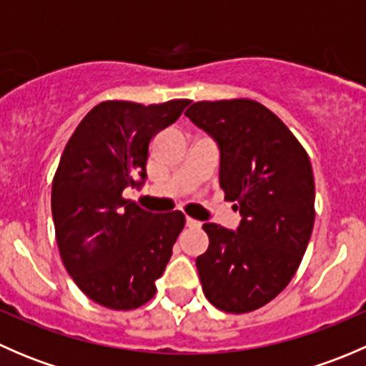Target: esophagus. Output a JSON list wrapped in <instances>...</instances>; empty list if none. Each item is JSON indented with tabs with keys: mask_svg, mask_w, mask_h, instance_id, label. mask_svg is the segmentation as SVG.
<instances>
[{
	"mask_svg": "<svg viewBox=\"0 0 366 366\" xmlns=\"http://www.w3.org/2000/svg\"><path fill=\"white\" fill-rule=\"evenodd\" d=\"M186 224H187V227H189V228H200V227H202L200 221L193 219V217H187V219H186Z\"/></svg>",
	"mask_w": 366,
	"mask_h": 366,
	"instance_id": "34e87169",
	"label": "esophagus"
}]
</instances>
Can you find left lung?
<instances>
[{"mask_svg": "<svg viewBox=\"0 0 366 366\" xmlns=\"http://www.w3.org/2000/svg\"><path fill=\"white\" fill-rule=\"evenodd\" d=\"M221 150L224 200L242 216L237 232L205 223L197 258L205 297L227 313L272 301L294 278L315 221V180L305 147L252 99L200 101L186 112Z\"/></svg>", "mask_w": 366, "mask_h": 366, "instance_id": "8db88e82", "label": "left lung"}]
</instances>
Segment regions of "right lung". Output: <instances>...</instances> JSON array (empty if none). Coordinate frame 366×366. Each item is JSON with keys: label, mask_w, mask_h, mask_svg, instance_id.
<instances>
[{"label": "right lung", "mask_w": 366, "mask_h": 366, "mask_svg": "<svg viewBox=\"0 0 366 366\" xmlns=\"http://www.w3.org/2000/svg\"><path fill=\"white\" fill-rule=\"evenodd\" d=\"M191 101H104L81 120L53 179L51 210L61 262L92 301L136 310L156 296L186 224L180 210L152 214L122 197L147 177L150 143Z\"/></svg>", "instance_id": "obj_1"}]
</instances>
